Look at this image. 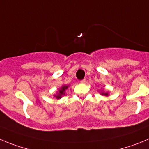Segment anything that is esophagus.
Returning <instances> with one entry per match:
<instances>
[{
    "instance_id": "1",
    "label": "esophagus",
    "mask_w": 149,
    "mask_h": 149,
    "mask_svg": "<svg viewBox=\"0 0 149 149\" xmlns=\"http://www.w3.org/2000/svg\"><path fill=\"white\" fill-rule=\"evenodd\" d=\"M85 81H86V79H84L81 80V81H80V82H81V83H84V82H85Z\"/></svg>"
}]
</instances>
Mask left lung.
Wrapping results in <instances>:
<instances>
[{
    "mask_svg": "<svg viewBox=\"0 0 149 149\" xmlns=\"http://www.w3.org/2000/svg\"><path fill=\"white\" fill-rule=\"evenodd\" d=\"M102 95H104V96H108V93H102Z\"/></svg>",
    "mask_w": 149,
    "mask_h": 149,
    "instance_id": "8db88e82",
    "label": "left lung"
}]
</instances>
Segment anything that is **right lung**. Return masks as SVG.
<instances>
[{"instance_id":"add662e5","label":"right lung","mask_w":149,"mask_h":149,"mask_svg":"<svg viewBox=\"0 0 149 149\" xmlns=\"http://www.w3.org/2000/svg\"><path fill=\"white\" fill-rule=\"evenodd\" d=\"M68 86H63L62 88H61V90H59V92H58V94L57 95V96H56V98H57V99H60V98L61 97V96H62V95H65V91L66 89H68Z\"/></svg>"}]
</instances>
